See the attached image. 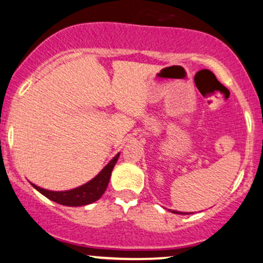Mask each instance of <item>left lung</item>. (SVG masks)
<instances>
[{
	"label": "left lung",
	"mask_w": 263,
	"mask_h": 263,
	"mask_svg": "<svg viewBox=\"0 0 263 263\" xmlns=\"http://www.w3.org/2000/svg\"><path fill=\"white\" fill-rule=\"evenodd\" d=\"M173 213H180V215H183V212H178V211H172Z\"/></svg>",
	"instance_id": "8db88e82"
}]
</instances>
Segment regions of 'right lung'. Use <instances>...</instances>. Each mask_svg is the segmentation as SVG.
<instances>
[{"label":"right lung","mask_w":263,"mask_h":263,"mask_svg":"<svg viewBox=\"0 0 263 263\" xmlns=\"http://www.w3.org/2000/svg\"><path fill=\"white\" fill-rule=\"evenodd\" d=\"M119 154L116 155L112 158L107 166L100 172L97 176L93 178L92 180H90L89 183L84 184V185L76 187L73 190L68 191H50L41 189L36 185L32 184V186L36 189L39 193H41L42 195L46 196L47 199L54 201V202L61 203L64 206H84L89 205V203L95 202L96 200H99L102 196V194L105 193L107 185H108L109 178H111V173L113 167H115L116 162L118 161Z\"/></svg>","instance_id":"1"}]
</instances>
